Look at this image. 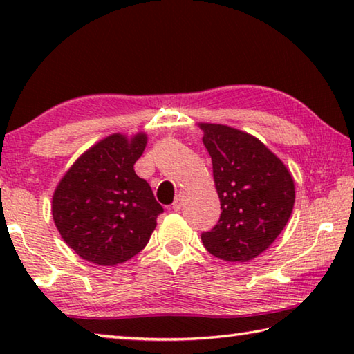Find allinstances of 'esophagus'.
<instances>
[{
  "label": "esophagus",
  "mask_w": 354,
  "mask_h": 354,
  "mask_svg": "<svg viewBox=\"0 0 354 354\" xmlns=\"http://www.w3.org/2000/svg\"><path fill=\"white\" fill-rule=\"evenodd\" d=\"M184 198H185V195L183 194V192H179V194L176 195V198H175V201H173V206H171V209L173 211H181V207H183V205H184Z\"/></svg>",
  "instance_id": "obj_1"
}]
</instances>
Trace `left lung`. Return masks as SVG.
Here are the masks:
<instances>
[{
	"label": "left lung",
	"mask_w": 354,
	"mask_h": 354,
	"mask_svg": "<svg viewBox=\"0 0 354 354\" xmlns=\"http://www.w3.org/2000/svg\"><path fill=\"white\" fill-rule=\"evenodd\" d=\"M212 159L220 220L201 234L205 248L227 262H248L274 242L290 218L295 184L287 167L254 136L198 123Z\"/></svg>",
	"instance_id": "left-lung-1"
}]
</instances>
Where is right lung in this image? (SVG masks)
Wrapping results in <instances>:
<instances>
[{
  "mask_svg": "<svg viewBox=\"0 0 354 354\" xmlns=\"http://www.w3.org/2000/svg\"><path fill=\"white\" fill-rule=\"evenodd\" d=\"M145 133L104 137L84 151L53 194V220L77 256L113 267L145 248L164 212L134 164L147 147Z\"/></svg>",
  "mask_w": 354,
  "mask_h": 354,
  "instance_id": "1",
  "label": "right lung"
}]
</instances>
